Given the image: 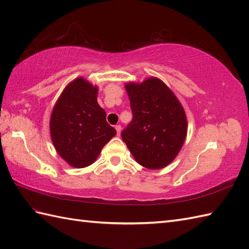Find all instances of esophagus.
Wrapping results in <instances>:
<instances>
[{
	"mask_svg": "<svg viewBox=\"0 0 249 249\" xmlns=\"http://www.w3.org/2000/svg\"><path fill=\"white\" fill-rule=\"evenodd\" d=\"M121 129H122V127H121V125H115V130H116V135H118V136H120V135H121Z\"/></svg>",
	"mask_w": 249,
	"mask_h": 249,
	"instance_id": "34e87169",
	"label": "esophagus"
}]
</instances>
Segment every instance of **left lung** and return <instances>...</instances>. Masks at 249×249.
Listing matches in <instances>:
<instances>
[{"label":"left lung","instance_id":"8db88e82","mask_svg":"<svg viewBox=\"0 0 249 249\" xmlns=\"http://www.w3.org/2000/svg\"><path fill=\"white\" fill-rule=\"evenodd\" d=\"M133 120L122 139L136 161L147 169H161L178 154L187 133L182 105L157 78L126 84Z\"/></svg>","mask_w":249,"mask_h":249}]
</instances>
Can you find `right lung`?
Here are the masks:
<instances>
[{
	"label": "right lung",
	"mask_w": 249,
	"mask_h": 249,
	"mask_svg": "<svg viewBox=\"0 0 249 249\" xmlns=\"http://www.w3.org/2000/svg\"><path fill=\"white\" fill-rule=\"evenodd\" d=\"M97 88L78 78L68 84L54 106L50 134L60 156L76 168L93 163L116 130L97 103Z\"/></svg>",
	"instance_id": "obj_1"
}]
</instances>
